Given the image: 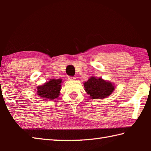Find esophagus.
<instances>
[{
  "instance_id": "obj_1",
  "label": "esophagus",
  "mask_w": 151,
  "mask_h": 151,
  "mask_svg": "<svg viewBox=\"0 0 151 151\" xmlns=\"http://www.w3.org/2000/svg\"><path fill=\"white\" fill-rule=\"evenodd\" d=\"M68 80H70V81H73V80H75V79H76L75 76H73V77H71V76H68Z\"/></svg>"
}]
</instances>
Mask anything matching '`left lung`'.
<instances>
[{"label":"left lung","instance_id":"8db88e82","mask_svg":"<svg viewBox=\"0 0 151 151\" xmlns=\"http://www.w3.org/2000/svg\"><path fill=\"white\" fill-rule=\"evenodd\" d=\"M85 91L92 99H104L109 96L114 91V84L92 76L84 83Z\"/></svg>","mask_w":151,"mask_h":151}]
</instances>
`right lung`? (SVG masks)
<instances>
[{"mask_svg": "<svg viewBox=\"0 0 151 151\" xmlns=\"http://www.w3.org/2000/svg\"><path fill=\"white\" fill-rule=\"evenodd\" d=\"M62 83L61 78L50 79L42 85L37 86V94L43 100H54L60 95Z\"/></svg>", "mask_w": 151, "mask_h": 151, "instance_id": "1", "label": "right lung"}]
</instances>
